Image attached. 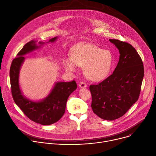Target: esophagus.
I'll list each match as a JSON object with an SVG mask.
<instances>
[{
  "label": "esophagus",
  "mask_w": 156,
  "mask_h": 156,
  "mask_svg": "<svg viewBox=\"0 0 156 156\" xmlns=\"http://www.w3.org/2000/svg\"><path fill=\"white\" fill-rule=\"evenodd\" d=\"M79 86L81 88H83V87H87V84L84 83V82H80L79 83Z\"/></svg>",
  "instance_id": "1"
}]
</instances>
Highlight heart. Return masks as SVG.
Here are the masks:
<instances>
[{
	"mask_svg": "<svg viewBox=\"0 0 156 156\" xmlns=\"http://www.w3.org/2000/svg\"><path fill=\"white\" fill-rule=\"evenodd\" d=\"M113 57L107 50L90 44L80 43L71 49L70 57L64 59L65 70L75 72L76 66L84 69L85 76L93 81H101L105 79L112 68Z\"/></svg>",
	"mask_w": 156,
	"mask_h": 156,
	"instance_id": "1",
	"label": "heart"
}]
</instances>
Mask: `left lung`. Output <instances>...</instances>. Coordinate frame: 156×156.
I'll use <instances>...</instances> for the list:
<instances>
[{
    "mask_svg": "<svg viewBox=\"0 0 156 156\" xmlns=\"http://www.w3.org/2000/svg\"><path fill=\"white\" fill-rule=\"evenodd\" d=\"M120 57L113 73L99 84L91 85V107L102 119L114 120L122 117L138 99L144 77L142 60L129 44L109 39Z\"/></svg>",
    "mask_w": 156,
    "mask_h": 156,
    "instance_id": "left-lung-1",
    "label": "left lung"
}]
</instances>
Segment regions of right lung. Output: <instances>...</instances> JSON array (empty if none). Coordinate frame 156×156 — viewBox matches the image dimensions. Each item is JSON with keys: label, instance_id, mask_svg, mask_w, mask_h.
Listing matches in <instances>:
<instances>
[{"label": "right lung", "instance_id": "obj_1", "mask_svg": "<svg viewBox=\"0 0 156 156\" xmlns=\"http://www.w3.org/2000/svg\"><path fill=\"white\" fill-rule=\"evenodd\" d=\"M58 36L51 39L47 43H54ZM32 40L27 43L12 63L10 78L12 94L15 104L32 121L42 125H49L58 121L63 115L66 101L69 96L77 87L75 81L55 82L49 94L44 99L33 101L25 97L20 86L19 77L21 66L25 62V55L41 49L45 42Z\"/></svg>", "mask_w": 156, "mask_h": 156}]
</instances>
